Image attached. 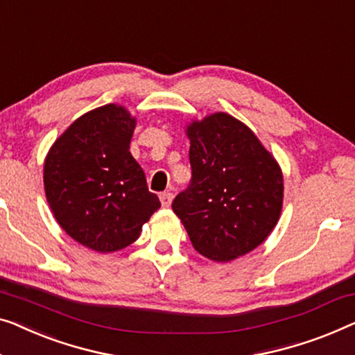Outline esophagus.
I'll list each match as a JSON object with an SVG mask.
<instances>
[{"mask_svg": "<svg viewBox=\"0 0 355 355\" xmlns=\"http://www.w3.org/2000/svg\"><path fill=\"white\" fill-rule=\"evenodd\" d=\"M160 202L165 208L171 207V202H173V193L171 192H163L160 193Z\"/></svg>", "mask_w": 355, "mask_h": 355, "instance_id": "34e87169", "label": "esophagus"}]
</instances>
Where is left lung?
Returning a JSON list of instances; mask_svg holds the SVG:
<instances>
[{"label": "left lung", "instance_id": "left-lung-1", "mask_svg": "<svg viewBox=\"0 0 355 355\" xmlns=\"http://www.w3.org/2000/svg\"><path fill=\"white\" fill-rule=\"evenodd\" d=\"M192 179L173 211L200 254L227 263L259 246L275 227L284 176L254 132L227 114L187 128Z\"/></svg>", "mask_w": 355, "mask_h": 355}]
</instances>
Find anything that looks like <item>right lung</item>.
Masks as SVG:
<instances>
[{
  "label": "right lung",
  "mask_w": 355,
  "mask_h": 355,
  "mask_svg": "<svg viewBox=\"0 0 355 355\" xmlns=\"http://www.w3.org/2000/svg\"><path fill=\"white\" fill-rule=\"evenodd\" d=\"M135 126L125 107H99L71 123L44 162L54 218L71 239L99 253L136 241L162 205L130 152Z\"/></svg>",
  "instance_id": "add662e5"
}]
</instances>
